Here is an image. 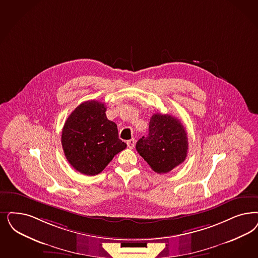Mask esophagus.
Returning <instances> with one entry per match:
<instances>
[{
    "mask_svg": "<svg viewBox=\"0 0 258 258\" xmlns=\"http://www.w3.org/2000/svg\"><path fill=\"white\" fill-rule=\"evenodd\" d=\"M127 147L130 148V149H134V146H135V140L134 139H131V140H128L127 142Z\"/></svg>",
    "mask_w": 258,
    "mask_h": 258,
    "instance_id": "esophagus-1",
    "label": "esophagus"
}]
</instances>
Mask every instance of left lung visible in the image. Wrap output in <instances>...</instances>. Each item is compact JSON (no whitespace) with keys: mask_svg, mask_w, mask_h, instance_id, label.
I'll return each mask as SVG.
<instances>
[{"mask_svg":"<svg viewBox=\"0 0 258 258\" xmlns=\"http://www.w3.org/2000/svg\"><path fill=\"white\" fill-rule=\"evenodd\" d=\"M187 132L177 118L169 114L151 116L149 134L136 143V151L157 173H167L187 157Z\"/></svg>","mask_w":258,"mask_h":258,"instance_id":"left-lung-1","label":"left lung"}]
</instances>
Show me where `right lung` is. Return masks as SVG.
<instances>
[{
	"instance_id": "add662e5",
	"label": "right lung",
	"mask_w": 258,
	"mask_h": 258,
	"mask_svg": "<svg viewBox=\"0 0 258 258\" xmlns=\"http://www.w3.org/2000/svg\"><path fill=\"white\" fill-rule=\"evenodd\" d=\"M107 107L87 101L76 107L63 124L62 146L66 158L83 174L96 175L117 153L126 148L119 139L117 125L107 120Z\"/></svg>"
}]
</instances>
